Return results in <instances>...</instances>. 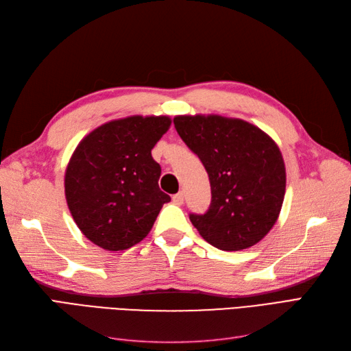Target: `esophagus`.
<instances>
[{
    "mask_svg": "<svg viewBox=\"0 0 351 351\" xmlns=\"http://www.w3.org/2000/svg\"><path fill=\"white\" fill-rule=\"evenodd\" d=\"M173 202L176 205H183V202H184V193L183 192H178L177 195H174L173 196Z\"/></svg>",
    "mask_w": 351,
    "mask_h": 351,
    "instance_id": "esophagus-1",
    "label": "esophagus"
}]
</instances>
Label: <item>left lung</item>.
Here are the masks:
<instances>
[{
	"label": "left lung",
	"instance_id": "1",
	"mask_svg": "<svg viewBox=\"0 0 351 351\" xmlns=\"http://www.w3.org/2000/svg\"><path fill=\"white\" fill-rule=\"evenodd\" d=\"M174 125L209 176L210 205L190 221L219 250L247 249L278 219L285 193L284 159L259 127L221 115H177Z\"/></svg>",
	"mask_w": 351,
	"mask_h": 351
}]
</instances>
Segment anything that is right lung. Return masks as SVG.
<instances>
[{
  "label": "right lung",
  "instance_id": "1",
  "mask_svg": "<svg viewBox=\"0 0 351 351\" xmlns=\"http://www.w3.org/2000/svg\"><path fill=\"white\" fill-rule=\"evenodd\" d=\"M171 125L165 115H133L99 125L77 145L66 169L71 217L83 236L105 250H125L151 231L171 200L158 186L151 151Z\"/></svg>",
  "mask_w": 351,
  "mask_h": 351
}]
</instances>
